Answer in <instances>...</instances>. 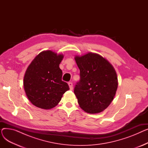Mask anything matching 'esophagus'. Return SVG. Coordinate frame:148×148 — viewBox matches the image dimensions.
<instances>
[{
	"mask_svg": "<svg viewBox=\"0 0 148 148\" xmlns=\"http://www.w3.org/2000/svg\"><path fill=\"white\" fill-rule=\"evenodd\" d=\"M68 85L69 86V89L71 90H73V83L72 82H69L68 83Z\"/></svg>",
	"mask_w": 148,
	"mask_h": 148,
	"instance_id": "1",
	"label": "esophagus"
}]
</instances>
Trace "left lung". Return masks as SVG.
<instances>
[{
	"mask_svg": "<svg viewBox=\"0 0 148 148\" xmlns=\"http://www.w3.org/2000/svg\"><path fill=\"white\" fill-rule=\"evenodd\" d=\"M75 60L80 79L74 88L80 107L90 114L103 112L110 104L118 88V77L112 64L97 53H88Z\"/></svg>",
	"mask_w": 148,
	"mask_h": 148,
	"instance_id": "1",
	"label": "left lung"
}]
</instances>
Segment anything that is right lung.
<instances>
[{
	"label": "right lung",
	"mask_w": 148,
	"mask_h": 148,
	"mask_svg": "<svg viewBox=\"0 0 148 148\" xmlns=\"http://www.w3.org/2000/svg\"><path fill=\"white\" fill-rule=\"evenodd\" d=\"M63 54L51 50L41 52L27 68L23 85L26 94L32 104L42 109L57 106L64 93L69 89L62 80L59 64Z\"/></svg>",
	"instance_id": "right-lung-1"
}]
</instances>
